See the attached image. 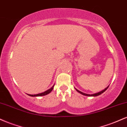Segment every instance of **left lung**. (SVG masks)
Listing matches in <instances>:
<instances>
[{
  "label": "left lung",
  "instance_id": "obj_1",
  "mask_svg": "<svg viewBox=\"0 0 127 127\" xmlns=\"http://www.w3.org/2000/svg\"><path fill=\"white\" fill-rule=\"evenodd\" d=\"M108 87H109V86L108 87H107V88H106L105 89H104V90H102L101 91H100V92H98V93H95V94H85V93H82V92H81V91H79V90H77V89H76V90L78 92V93H81V94H82V95H86V96H90V97H95V96H98V95H100V94H101L102 93H104V91H106V90H107V88H108Z\"/></svg>",
  "mask_w": 127,
  "mask_h": 127
}]
</instances>
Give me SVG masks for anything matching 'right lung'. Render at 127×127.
Here are the masks:
<instances>
[{
  "label": "right lung",
  "instance_id": "right-lung-1",
  "mask_svg": "<svg viewBox=\"0 0 127 127\" xmlns=\"http://www.w3.org/2000/svg\"><path fill=\"white\" fill-rule=\"evenodd\" d=\"M54 85L52 86V87L50 89L48 90L47 91L43 92V93H40V94H34V95H32V94H28V95L29 96H31V97H39V96H43V95H47V94H48L49 93H50L52 91V90H53V88H54Z\"/></svg>",
  "mask_w": 127,
  "mask_h": 127
}]
</instances>
